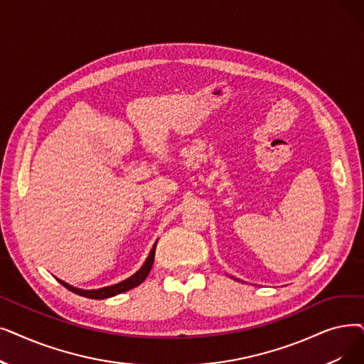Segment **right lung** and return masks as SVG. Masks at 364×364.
<instances>
[{
  "label": "right lung",
  "instance_id": "add662e5",
  "mask_svg": "<svg viewBox=\"0 0 364 364\" xmlns=\"http://www.w3.org/2000/svg\"><path fill=\"white\" fill-rule=\"evenodd\" d=\"M156 244H157V242H156ZM156 244L153 245V248H151V251H150V255H149L146 263H144L143 266H141V269H139L136 274H134L131 278L124 279V281H122V282H119V284H114V286L98 289V290H80V289L71 287L70 284H67V282H64V281H59V282H60L62 286H64L65 289H68L70 291H73V293H75V294H78V296L89 297V299H107V297H112V296L120 294V293H123V291H128V290H131V289L139 286V284L143 282V281L147 278V275L150 274V269H151L153 262H154Z\"/></svg>",
  "mask_w": 364,
  "mask_h": 364
}]
</instances>
